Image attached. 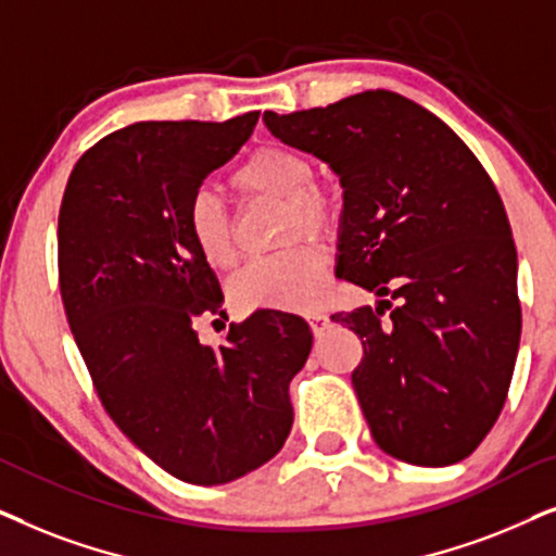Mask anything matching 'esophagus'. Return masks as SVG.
Here are the masks:
<instances>
[{
  "label": "esophagus",
  "instance_id": "obj_1",
  "mask_svg": "<svg viewBox=\"0 0 556 556\" xmlns=\"http://www.w3.org/2000/svg\"><path fill=\"white\" fill-rule=\"evenodd\" d=\"M307 323H309V330H313L315 336H323L325 328H328L330 317L325 313H313V315H307Z\"/></svg>",
  "mask_w": 556,
  "mask_h": 556
}]
</instances>
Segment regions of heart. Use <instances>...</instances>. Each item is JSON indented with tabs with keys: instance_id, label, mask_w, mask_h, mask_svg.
I'll return each mask as SVG.
<instances>
[{
	"instance_id": "1",
	"label": "heart",
	"mask_w": 556,
	"mask_h": 556,
	"mask_svg": "<svg viewBox=\"0 0 556 556\" xmlns=\"http://www.w3.org/2000/svg\"><path fill=\"white\" fill-rule=\"evenodd\" d=\"M231 188L247 201L285 203V241L302 236L336 239L340 201L330 185L315 180V167L305 154L287 147H258L231 173ZM185 226L201 256L216 269L239 262L233 216L211 192H195L185 211ZM328 251L320 243H300L285 254L249 264L233 279V298L243 307L309 309L320 294Z\"/></svg>"
}]
</instances>
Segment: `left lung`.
<instances>
[{"mask_svg": "<svg viewBox=\"0 0 556 556\" xmlns=\"http://www.w3.org/2000/svg\"><path fill=\"white\" fill-rule=\"evenodd\" d=\"M264 122L340 175L336 274L389 298L332 315L364 343L351 379L376 445L425 468L465 460L506 404L521 338L491 175L442 118L383 88Z\"/></svg>", "mask_w": 556, "mask_h": 556, "instance_id": "left-lung-1", "label": "left lung"}]
</instances>
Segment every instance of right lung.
Masks as SVG:
<instances>
[{"label":"right lung","mask_w":556,"mask_h":556,"mask_svg":"<svg viewBox=\"0 0 556 556\" xmlns=\"http://www.w3.org/2000/svg\"><path fill=\"white\" fill-rule=\"evenodd\" d=\"M258 122H137L76 162L58 216L65 317L103 409L169 476L220 485L271 460L292 429L290 381L313 332L298 315L258 309L226 345L198 338L224 315L216 271L185 211Z\"/></svg>","instance_id":"obj_1"}]
</instances>
